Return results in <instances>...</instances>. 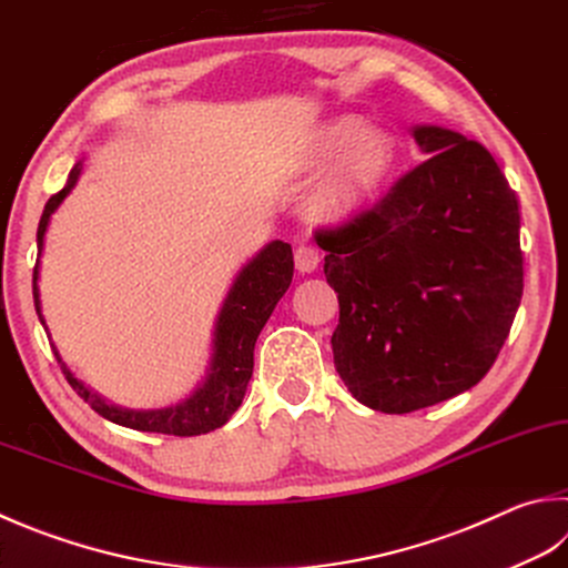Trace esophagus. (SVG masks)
Returning a JSON list of instances; mask_svg holds the SVG:
<instances>
[{
  "label": "esophagus",
  "mask_w": 568,
  "mask_h": 568,
  "mask_svg": "<svg viewBox=\"0 0 568 568\" xmlns=\"http://www.w3.org/2000/svg\"><path fill=\"white\" fill-rule=\"evenodd\" d=\"M294 262H296V270L302 272V274L314 272L316 266H318V262H321L318 250L308 247V244H302V247H298V250L294 252Z\"/></svg>",
  "instance_id": "obj_1"
}]
</instances>
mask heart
<instances>
[{"label":"heart","instance_id":"b5f03b06","mask_svg":"<svg viewBox=\"0 0 568 568\" xmlns=\"http://www.w3.org/2000/svg\"><path fill=\"white\" fill-rule=\"evenodd\" d=\"M326 168L308 207L326 224L348 222L376 202L398 168V143L381 125H366L356 115H341L306 138L292 173L312 178Z\"/></svg>","mask_w":568,"mask_h":568}]
</instances>
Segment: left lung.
I'll list each match as a JSON object with an SVG mask.
<instances>
[{"mask_svg":"<svg viewBox=\"0 0 568 568\" xmlns=\"http://www.w3.org/2000/svg\"><path fill=\"white\" fill-rule=\"evenodd\" d=\"M425 163L376 207L321 230L338 294L341 381L381 413H413L485 378L521 302L519 200L487 148L415 125Z\"/></svg>","mask_w":568,"mask_h":568,"instance_id":"obj_1","label":"left lung"}]
</instances>
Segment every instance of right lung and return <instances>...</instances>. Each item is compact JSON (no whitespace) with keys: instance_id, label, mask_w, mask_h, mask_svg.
<instances>
[{"instance_id":"obj_1","label":"right lung","mask_w":568,"mask_h":568,"mask_svg":"<svg viewBox=\"0 0 568 568\" xmlns=\"http://www.w3.org/2000/svg\"><path fill=\"white\" fill-rule=\"evenodd\" d=\"M83 170V160L71 168L69 183L57 195H51L44 215L39 220L37 230V247L39 260L34 266V306L41 326L49 331L47 318L41 314V294H39V264L41 252H44V237L49 230L51 215L59 210V205L67 200L69 192L77 187ZM294 276V254L292 247L282 240H272L270 244L256 252L252 260L242 266L234 276L227 296H224L220 314L215 318V331H212V353H210V366L205 378L192 390L187 398L178 400L175 405H165V408L153 410H133L113 405L91 390L89 385L81 383L73 376L71 368L63 363L61 353L51 344L53 356L61 363V371L71 388L77 390L81 398L91 405V408L103 415L105 420L115 425L133 427V430L143 433H163V435H205L215 427H222L230 420L232 413L240 408L244 393L252 378L254 368V344L260 331L264 328L266 318L272 316L274 306L284 292L292 284Z\"/></svg>"}]
</instances>
